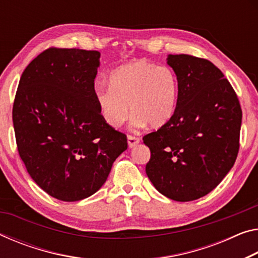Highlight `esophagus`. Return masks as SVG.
Returning <instances> with one entry per match:
<instances>
[{"instance_id":"1","label":"esophagus","mask_w":258,"mask_h":258,"mask_svg":"<svg viewBox=\"0 0 258 258\" xmlns=\"http://www.w3.org/2000/svg\"><path fill=\"white\" fill-rule=\"evenodd\" d=\"M139 142H140V139L137 138V137H133V136H128L127 137V144L130 148H133V147H136Z\"/></svg>"}]
</instances>
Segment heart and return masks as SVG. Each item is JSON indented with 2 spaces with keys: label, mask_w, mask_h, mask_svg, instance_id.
Returning a JSON list of instances; mask_svg holds the SVG:
<instances>
[{
  "label": "heart",
  "mask_w": 258,
  "mask_h": 258,
  "mask_svg": "<svg viewBox=\"0 0 258 258\" xmlns=\"http://www.w3.org/2000/svg\"><path fill=\"white\" fill-rule=\"evenodd\" d=\"M110 88L95 89L94 96L101 116L111 127H119L128 117L133 125L159 128L166 125L177 109L178 78L169 67H157L139 59L116 69L109 77Z\"/></svg>",
  "instance_id": "heart-1"
}]
</instances>
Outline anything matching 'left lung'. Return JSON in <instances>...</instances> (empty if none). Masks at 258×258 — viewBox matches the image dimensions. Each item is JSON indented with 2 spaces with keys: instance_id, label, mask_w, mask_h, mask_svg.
Masks as SVG:
<instances>
[{
  "instance_id": "1",
  "label": "left lung",
  "mask_w": 258,
  "mask_h": 258,
  "mask_svg": "<svg viewBox=\"0 0 258 258\" xmlns=\"http://www.w3.org/2000/svg\"><path fill=\"white\" fill-rule=\"evenodd\" d=\"M178 78L177 109L166 125L144 137L154 187L179 202L194 201L219 185L238 156L242 111L238 96L210 60L169 55Z\"/></svg>"
}]
</instances>
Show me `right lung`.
Instances as JSON below:
<instances>
[{
  "instance_id": "add662e5",
  "label": "right lung",
  "mask_w": 258,
  "mask_h": 258,
  "mask_svg": "<svg viewBox=\"0 0 258 258\" xmlns=\"http://www.w3.org/2000/svg\"><path fill=\"white\" fill-rule=\"evenodd\" d=\"M99 51L49 48L27 65L12 120L19 156L41 189L65 202L96 193L127 149L101 116L94 89Z\"/></svg>"
}]
</instances>
